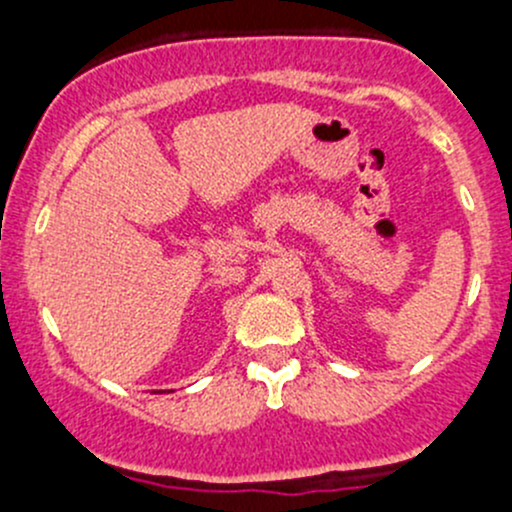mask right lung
<instances>
[{"instance_id": "obj_1", "label": "right lung", "mask_w": 512, "mask_h": 512, "mask_svg": "<svg viewBox=\"0 0 512 512\" xmlns=\"http://www.w3.org/2000/svg\"><path fill=\"white\" fill-rule=\"evenodd\" d=\"M160 394H163V391H160Z\"/></svg>"}]
</instances>
